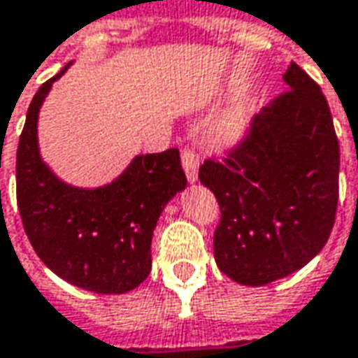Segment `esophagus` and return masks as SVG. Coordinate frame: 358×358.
I'll return each mask as SVG.
<instances>
[{
    "instance_id": "esophagus-1",
    "label": "esophagus",
    "mask_w": 358,
    "mask_h": 358,
    "mask_svg": "<svg viewBox=\"0 0 358 358\" xmlns=\"http://www.w3.org/2000/svg\"><path fill=\"white\" fill-rule=\"evenodd\" d=\"M182 166L186 172V178L190 184L198 182V168H200V158L194 150H184L182 152Z\"/></svg>"
}]
</instances>
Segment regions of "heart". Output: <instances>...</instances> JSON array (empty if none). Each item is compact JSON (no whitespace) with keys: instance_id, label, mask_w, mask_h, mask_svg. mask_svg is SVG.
<instances>
[{"instance_id":"obj_1","label":"heart","mask_w":358,"mask_h":358,"mask_svg":"<svg viewBox=\"0 0 358 358\" xmlns=\"http://www.w3.org/2000/svg\"><path fill=\"white\" fill-rule=\"evenodd\" d=\"M252 127V103L250 99H238L214 120L210 134L220 146H238L245 141Z\"/></svg>"}]
</instances>
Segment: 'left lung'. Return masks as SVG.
Here are the masks:
<instances>
[{
  "mask_svg": "<svg viewBox=\"0 0 358 358\" xmlns=\"http://www.w3.org/2000/svg\"><path fill=\"white\" fill-rule=\"evenodd\" d=\"M283 80L291 91L253 118L240 148L224 164L200 166L222 212L217 267L250 287L309 264L329 240L339 200V142L327 99L295 63Z\"/></svg>",
  "mask_w": 358,
  "mask_h": 358,
  "instance_id": "8db88e82",
  "label": "left lung"
}]
</instances>
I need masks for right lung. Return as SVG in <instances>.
I'll return each instance as SVG.
<instances>
[{"instance_id": "add662e5", "label": "right lung", "mask_w": 358, "mask_h": 358, "mask_svg": "<svg viewBox=\"0 0 358 358\" xmlns=\"http://www.w3.org/2000/svg\"><path fill=\"white\" fill-rule=\"evenodd\" d=\"M33 96L17 146V206L35 253L55 275L101 295L127 293L148 278L150 243L166 203L186 190L180 152L136 155L96 188L61 180L39 150V113L53 83Z\"/></svg>"}]
</instances>
